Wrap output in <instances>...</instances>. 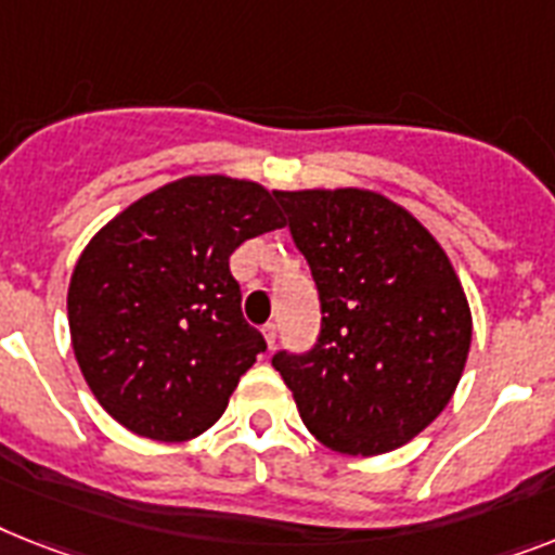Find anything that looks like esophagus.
<instances>
[{"mask_svg":"<svg viewBox=\"0 0 555 555\" xmlns=\"http://www.w3.org/2000/svg\"><path fill=\"white\" fill-rule=\"evenodd\" d=\"M263 340H267L269 349H274V343H278V326H274V323H267V326H263Z\"/></svg>","mask_w":555,"mask_h":555,"instance_id":"esophagus-1","label":"esophagus"}]
</instances>
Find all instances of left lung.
Instances as JSON below:
<instances>
[{
	"label": "left lung",
	"instance_id": "8db88e82",
	"mask_svg": "<svg viewBox=\"0 0 555 555\" xmlns=\"http://www.w3.org/2000/svg\"><path fill=\"white\" fill-rule=\"evenodd\" d=\"M320 295L318 343L278 351L304 425L332 451L374 456L428 428L456 391L470 309L414 215L369 190L278 192Z\"/></svg>",
	"mask_w": 555,
	"mask_h": 555
}]
</instances>
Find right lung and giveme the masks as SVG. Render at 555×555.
Instances as JSON below:
<instances>
[{
	"instance_id": "right-lung-1",
	"label": "right lung",
	"mask_w": 555,
	"mask_h": 555,
	"mask_svg": "<svg viewBox=\"0 0 555 555\" xmlns=\"http://www.w3.org/2000/svg\"><path fill=\"white\" fill-rule=\"evenodd\" d=\"M283 227L278 192L186 176L116 215L67 292L73 351L116 423L158 442L198 437L267 351L241 311L229 255Z\"/></svg>"
}]
</instances>
